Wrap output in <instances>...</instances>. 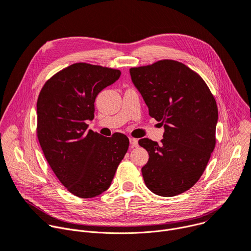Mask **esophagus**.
Listing matches in <instances>:
<instances>
[{"label":"esophagus","mask_w":251,"mask_h":251,"mask_svg":"<svg viewBox=\"0 0 251 251\" xmlns=\"http://www.w3.org/2000/svg\"><path fill=\"white\" fill-rule=\"evenodd\" d=\"M129 143H130V147H131V148H136V147H138V142H137L136 138L130 137V138H129Z\"/></svg>","instance_id":"34e87169"}]
</instances>
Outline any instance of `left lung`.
<instances>
[{"label":"left lung","instance_id":"left-lung-1","mask_svg":"<svg viewBox=\"0 0 251 251\" xmlns=\"http://www.w3.org/2000/svg\"><path fill=\"white\" fill-rule=\"evenodd\" d=\"M129 74L150 116L164 126L160 145L138 141L150 155L142 169L145 183L157 196H177L198 182L215 148V99L202 77L177 61L131 68Z\"/></svg>","mask_w":251,"mask_h":251}]
</instances>
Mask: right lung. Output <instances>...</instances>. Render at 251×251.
<instances>
[{
    "instance_id": "add662e5",
    "label": "right lung",
    "mask_w": 251,
    "mask_h": 251,
    "mask_svg": "<svg viewBox=\"0 0 251 251\" xmlns=\"http://www.w3.org/2000/svg\"><path fill=\"white\" fill-rule=\"evenodd\" d=\"M121 71L75 63L54 74L37 101V135L50 169L74 196L90 199L105 191L127 151L126 134L105 137L88 130L95 100Z\"/></svg>"
}]
</instances>
